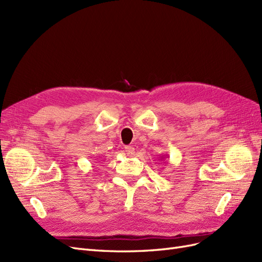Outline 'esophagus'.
<instances>
[{
	"label": "esophagus",
	"instance_id": "obj_1",
	"mask_svg": "<svg viewBox=\"0 0 262 262\" xmlns=\"http://www.w3.org/2000/svg\"><path fill=\"white\" fill-rule=\"evenodd\" d=\"M124 152H125L126 155L132 157L134 155V153H136V149H134V147H132V146H125L124 147Z\"/></svg>",
	"mask_w": 262,
	"mask_h": 262
}]
</instances>
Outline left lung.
Segmentation results:
<instances>
[{
	"label": "left lung",
	"mask_w": 262,
	"mask_h": 262,
	"mask_svg": "<svg viewBox=\"0 0 262 262\" xmlns=\"http://www.w3.org/2000/svg\"><path fill=\"white\" fill-rule=\"evenodd\" d=\"M162 158H163V157H162Z\"/></svg>",
	"instance_id": "left-lung-1"
}]
</instances>
